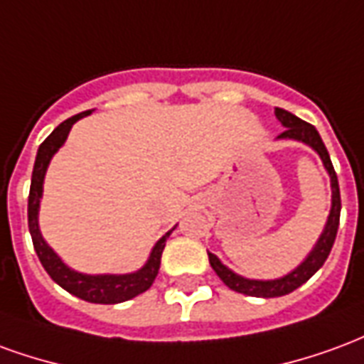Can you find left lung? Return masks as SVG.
Here are the masks:
<instances>
[{"label": "left lung", "instance_id": "1", "mask_svg": "<svg viewBox=\"0 0 364 364\" xmlns=\"http://www.w3.org/2000/svg\"><path fill=\"white\" fill-rule=\"evenodd\" d=\"M274 117L279 119L284 132L277 136V140H296L306 146H310L318 156H320L321 164L326 167V171L329 175V185H331V208H329L328 220L326 226L321 230L318 242L312 247V252L308 253L304 261L292 269L290 273L282 274L279 279H247L242 274L234 273L232 269L226 267L214 253L208 252V261H210V267L214 269V273L220 277V281L228 287V289L247 294V296H257V298H277L284 296L292 290H296L298 287H302L316 271H320L321 265L328 259L329 252L333 247L336 242L337 228H339V214H341V195H339V183H337L336 169L331 166V159L326 150V146L321 142L318 130L310 124L304 122L302 119H298L296 114L284 111V109H274Z\"/></svg>", "mask_w": 364, "mask_h": 364}]
</instances>
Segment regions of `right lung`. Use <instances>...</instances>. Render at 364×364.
<instances>
[{"label": "right lung", "mask_w": 364, "mask_h": 364, "mask_svg": "<svg viewBox=\"0 0 364 364\" xmlns=\"http://www.w3.org/2000/svg\"><path fill=\"white\" fill-rule=\"evenodd\" d=\"M87 114H91V111L80 112V114H75L72 119L64 120L38 146L35 167H33V177H31V193H28V232H31L35 252L41 263H43L44 271L50 274V279L56 284H60L70 294L82 298L85 302H93V304H119V302L130 300V298L138 296V294H142V292L150 289L154 279L158 277L161 253H164V247H166L167 237L173 232L175 226L156 242V245L151 247L150 255H148V259H146L142 267L138 269V271H132V273L122 274L80 273V271H75L70 265H66L58 253L46 244V240L41 234V226H38V210H41V198H43L46 169L50 166L54 154L64 146L72 127L80 119L87 117Z\"/></svg>", "instance_id": "add662e5"}]
</instances>
